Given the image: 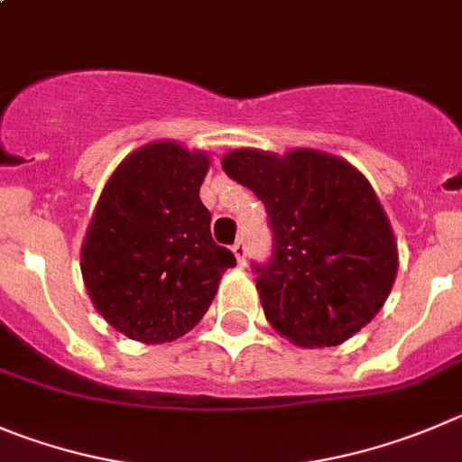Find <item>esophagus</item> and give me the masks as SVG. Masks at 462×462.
<instances>
[{
	"mask_svg": "<svg viewBox=\"0 0 462 462\" xmlns=\"http://www.w3.org/2000/svg\"><path fill=\"white\" fill-rule=\"evenodd\" d=\"M232 253H235V257H236V262H239V264H245V244L244 241H236L235 245H232Z\"/></svg>",
	"mask_w": 462,
	"mask_h": 462,
	"instance_id": "1",
	"label": "esophagus"
}]
</instances>
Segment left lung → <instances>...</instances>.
I'll return each mask as SVG.
<instances>
[{"mask_svg": "<svg viewBox=\"0 0 462 462\" xmlns=\"http://www.w3.org/2000/svg\"><path fill=\"white\" fill-rule=\"evenodd\" d=\"M223 171L269 211L273 255L255 266L266 321L303 348L337 346L381 312L399 253L369 180L342 157L232 150Z\"/></svg>", "mask_w": 462, "mask_h": 462, "instance_id": "8db88e82", "label": "left lung"}]
</instances>
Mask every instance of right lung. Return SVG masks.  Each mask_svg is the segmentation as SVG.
<instances>
[{
	"instance_id": "1",
	"label": "right lung",
	"mask_w": 462,
	"mask_h": 462,
	"mask_svg": "<svg viewBox=\"0 0 462 462\" xmlns=\"http://www.w3.org/2000/svg\"><path fill=\"white\" fill-rule=\"evenodd\" d=\"M209 154L178 141L134 150L106 180L81 244V278L111 328L143 344L182 337L236 264L200 200Z\"/></svg>"
}]
</instances>
